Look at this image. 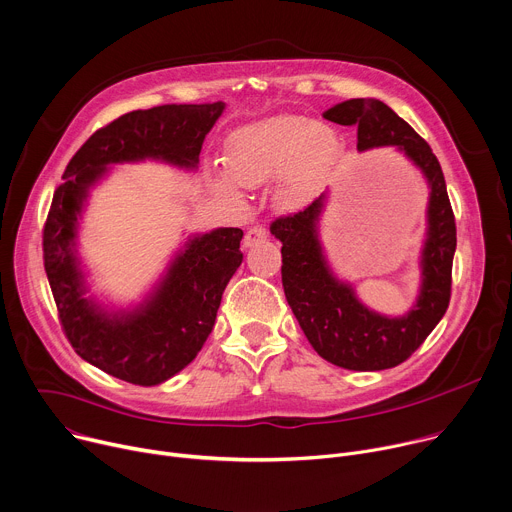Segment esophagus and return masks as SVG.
<instances>
[{"mask_svg": "<svg viewBox=\"0 0 512 512\" xmlns=\"http://www.w3.org/2000/svg\"><path fill=\"white\" fill-rule=\"evenodd\" d=\"M266 236H268V232L264 230L262 225H254V227H250V230H248L246 236H244V246H246V248H252V246L260 244L262 240H266Z\"/></svg>", "mask_w": 512, "mask_h": 512, "instance_id": "obj_1", "label": "esophagus"}]
</instances>
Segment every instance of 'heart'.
Returning a JSON list of instances; mask_svg holds the SVG:
<instances>
[{"label":"heart","instance_id":"heart-1","mask_svg":"<svg viewBox=\"0 0 512 512\" xmlns=\"http://www.w3.org/2000/svg\"><path fill=\"white\" fill-rule=\"evenodd\" d=\"M342 142L337 132L305 116H274L238 128L225 140L223 160L232 179L258 189L281 177L274 199L282 209L307 205L325 185ZM217 191L238 197V191L219 181Z\"/></svg>","mask_w":512,"mask_h":512}]
</instances>
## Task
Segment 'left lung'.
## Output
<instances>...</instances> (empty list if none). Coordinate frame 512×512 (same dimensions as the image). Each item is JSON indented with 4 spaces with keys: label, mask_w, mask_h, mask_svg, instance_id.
<instances>
[{
    "label": "left lung",
    "mask_w": 512,
    "mask_h": 512,
    "mask_svg": "<svg viewBox=\"0 0 512 512\" xmlns=\"http://www.w3.org/2000/svg\"><path fill=\"white\" fill-rule=\"evenodd\" d=\"M323 118L358 126V150L399 148L427 179V234L421 250V287L413 307L401 317L368 309L350 282L339 280L323 254L319 219L325 193L307 209L272 221L270 234L282 242V287L313 350L327 362L360 372L399 366L423 342L447 311L451 264L456 252V217L441 166L429 144L378 99H348Z\"/></svg>",
    "instance_id": "8db88e82"
}]
</instances>
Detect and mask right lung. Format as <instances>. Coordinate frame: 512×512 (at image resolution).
I'll return each instance as SVG.
<instances>
[{"instance_id":"add662e5","label":"right lung","mask_w":512,"mask_h":512,"mask_svg":"<svg viewBox=\"0 0 512 512\" xmlns=\"http://www.w3.org/2000/svg\"><path fill=\"white\" fill-rule=\"evenodd\" d=\"M223 101L136 109L97 130L71 158L44 223V270L75 352L120 380L154 386L189 366L209 337L221 295L242 264L240 227H219L185 242L148 297L107 309L89 291L77 252L79 219L111 164L160 160L197 168Z\"/></svg>"}]
</instances>
